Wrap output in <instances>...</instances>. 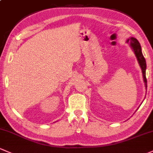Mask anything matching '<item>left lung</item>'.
<instances>
[{
	"mask_svg": "<svg viewBox=\"0 0 153 153\" xmlns=\"http://www.w3.org/2000/svg\"><path fill=\"white\" fill-rule=\"evenodd\" d=\"M130 42L131 44V47L134 51V53H135L136 57H137V60L139 61V65H140L141 68L142 70V74H143V79H144V82L145 83V87L146 89L147 88V78H146V68H147V65H146V60L144 56L142 55V48H141V46L139 42H138V40L135 38H130L128 39L127 42Z\"/></svg>",
	"mask_w": 153,
	"mask_h": 153,
	"instance_id": "obj_1",
	"label": "left lung"
}]
</instances>
